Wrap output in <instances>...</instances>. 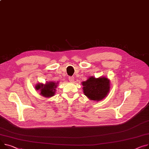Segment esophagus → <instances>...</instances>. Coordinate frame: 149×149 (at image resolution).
I'll use <instances>...</instances> for the list:
<instances>
[{"label":"esophagus","instance_id":"obj_1","mask_svg":"<svg viewBox=\"0 0 149 149\" xmlns=\"http://www.w3.org/2000/svg\"><path fill=\"white\" fill-rule=\"evenodd\" d=\"M69 80L70 82L73 83L74 81V77H69Z\"/></svg>","mask_w":149,"mask_h":149}]
</instances>
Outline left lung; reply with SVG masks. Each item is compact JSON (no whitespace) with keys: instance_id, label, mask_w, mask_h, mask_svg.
I'll return each mask as SVG.
<instances>
[{"instance_id":"1","label":"left lung","mask_w":149,"mask_h":149,"mask_svg":"<svg viewBox=\"0 0 149 149\" xmlns=\"http://www.w3.org/2000/svg\"><path fill=\"white\" fill-rule=\"evenodd\" d=\"M84 95L90 100L100 101L107 96L110 91V80L106 77H89L82 83Z\"/></svg>"}]
</instances>
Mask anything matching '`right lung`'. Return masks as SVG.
<instances>
[{
    "instance_id": "1",
    "label": "right lung",
    "mask_w": 149,
    "mask_h": 149,
    "mask_svg": "<svg viewBox=\"0 0 149 149\" xmlns=\"http://www.w3.org/2000/svg\"><path fill=\"white\" fill-rule=\"evenodd\" d=\"M57 84L58 83L52 81L46 83L45 84L38 83L35 86V88L37 91L39 90L41 95L45 97H49L54 95Z\"/></svg>"
}]
</instances>
